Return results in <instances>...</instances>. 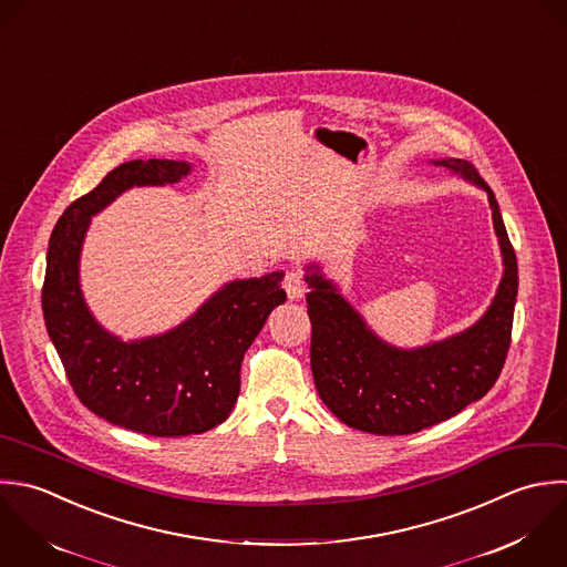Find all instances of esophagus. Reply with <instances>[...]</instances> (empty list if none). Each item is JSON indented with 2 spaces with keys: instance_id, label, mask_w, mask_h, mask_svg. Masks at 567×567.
I'll return each instance as SVG.
<instances>
[{
  "instance_id": "esophagus-1",
  "label": "esophagus",
  "mask_w": 567,
  "mask_h": 567,
  "mask_svg": "<svg viewBox=\"0 0 567 567\" xmlns=\"http://www.w3.org/2000/svg\"><path fill=\"white\" fill-rule=\"evenodd\" d=\"M282 287L289 296V300H300L305 293H307V282H305V276L300 269H289L285 274V280H282Z\"/></svg>"
}]
</instances>
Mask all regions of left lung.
Returning <instances> with one entry per match:
<instances>
[{"instance_id": "8db88e82", "label": "left lung", "mask_w": 567, "mask_h": 567, "mask_svg": "<svg viewBox=\"0 0 567 567\" xmlns=\"http://www.w3.org/2000/svg\"><path fill=\"white\" fill-rule=\"evenodd\" d=\"M431 163L484 189L493 209L504 274L475 324L422 347H395L367 324L318 262L305 267L318 395L340 422L373 435L420 433L482 400L511 347L519 271L497 198L468 161L449 156Z\"/></svg>"}]
</instances>
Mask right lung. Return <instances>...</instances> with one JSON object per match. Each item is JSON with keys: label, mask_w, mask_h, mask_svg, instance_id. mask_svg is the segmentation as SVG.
<instances>
[{"label": "right lung", "mask_w": 567, "mask_h": 567, "mask_svg": "<svg viewBox=\"0 0 567 567\" xmlns=\"http://www.w3.org/2000/svg\"><path fill=\"white\" fill-rule=\"evenodd\" d=\"M187 161H127L56 220L45 256L41 307L65 375L94 415L154 437L198 435L223 424L240 393V362L269 313L287 300L282 271L225 282L174 329L121 340L81 291V249L94 214L132 187L174 185Z\"/></svg>", "instance_id": "1"}]
</instances>
